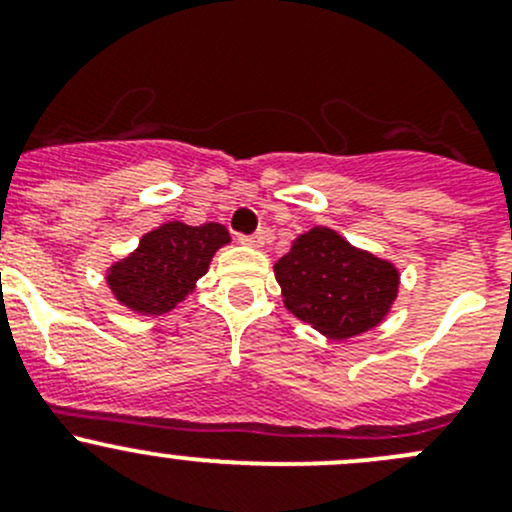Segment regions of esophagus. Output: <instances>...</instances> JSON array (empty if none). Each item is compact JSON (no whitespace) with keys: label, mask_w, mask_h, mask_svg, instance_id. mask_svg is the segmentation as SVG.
Wrapping results in <instances>:
<instances>
[{"label":"esophagus","mask_w":512,"mask_h":512,"mask_svg":"<svg viewBox=\"0 0 512 512\" xmlns=\"http://www.w3.org/2000/svg\"><path fill=\"white\" fill-rule=\"evenodd\" d=\"M239 241H241V244H246V246H254V249H261V246L268 241V231H258V234H254V236L241 234Z\"/></svg>","instance_id":"obj_1"}]
</instances>
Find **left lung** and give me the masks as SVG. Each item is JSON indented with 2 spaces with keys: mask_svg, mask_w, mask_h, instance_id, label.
I'll use <instances>...</instances> for the list:
<instances>
[{
  "mask_svg": "<svg viewBox=\"0 0 512 512\" xmlns=\"http://www.w3.org/2000/svg\"><path fill=\"white\" fill-rule=\"evenodd\" d=\"M273 273L288 311L333 341L371 331L398 296L393 263L356 249L326 226L298 236Z\"/></svg>",
  "mask_w": 512,
  "mask_h": 512,
  "instance_id": "obj_1",
  "label": "left lung"
}]
</instances>
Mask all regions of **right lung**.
Returning a JSON list of instances; mask_svg holds the SVG:
<instances>
[{"mask_svg": "<svg viewBox=\"0 0 512 512\" xmlns=\"http://www.w3.org/2000/svg\"><path fill=\"white\" fill-rule=\"evenodd\" d=\"M229 241V231L221 224L169 221L149 231L134 254L116 261L106 273V283L116 301L131 311L159 316L194 291L211 258Z\"/></svg>", "mask_w": 512, "mask_h": 512, "instance_id": "add662e5", "label": "right lung"}]
</instances>
